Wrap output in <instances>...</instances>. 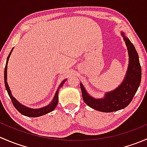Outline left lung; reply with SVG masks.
Wrapping results in <instances>:
<instances>
[{
	"label": "left lung",
	"instance_id": "8db88e82",
	"mask_svg": "<svg viewBox=\"0 0 147 147\" xmlns=\"http://www.w3.org/2000/svg\"><path fill=\"white\" fill-rule=\"evenodd\" d=\"M121 35L125 41L129 55L128 67L122 82L114 90L105 93L102 98H94L90 96L80 82L84 102L89 107L100 112H115L128 106L137 92L141 82L142 69L137 50L122 31Z\"/></svg>",
	"mask_w": 147,
	"mask_h": 147
}]
</instances>
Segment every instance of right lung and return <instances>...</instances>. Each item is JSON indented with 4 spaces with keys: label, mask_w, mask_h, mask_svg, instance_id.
Listing matches in <instances>:
<instances>
[{
    "label": "right lung",
    "mask_w": 147,
    "mask_h": 147,
    "mask_svg": "<svg viewBox=\"0 0 147 147\" xmlns=\"http://www.w3.org/2000/svg\"><path fill=\"white\" fill-rule=\"evenodd\" d=\"M13 48H12L11 51L10 52L9 55L8 56V58H7L6 60V64H5V71H4V82H5V88H6L7 92L8 93V95H9L10 100H11L13 104V106L16 107V109L20 112L22 115H25V116L29 117H38L42 116V115H45L46 114L49 113V112H51L52 111L54 110L55 109V107H57V103H58V92L59 90H60V87H63V84L66 82L67 79L64 80L61 83H60V86L58 87V89L56 91L54 97H53V100H52L51 102L47 106L43 107L38 108V109H32V108L28 107L25 106V105H22L21 103H20L13 95H12L11 91L10 90V87L8 86V82H7V67H8V60L10 58V56L11 55V53L13 52Z\"/></svg>",
    "instance_id": "1"
}]
</instances>
